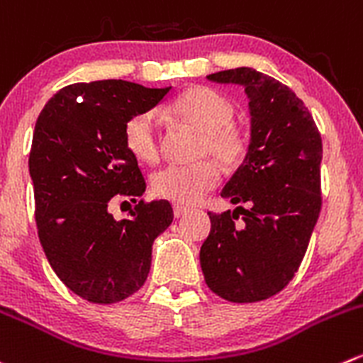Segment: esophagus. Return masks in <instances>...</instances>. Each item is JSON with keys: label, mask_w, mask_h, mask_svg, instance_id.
Masks as SVG:
<instances>
[{"label": "esophagus", "mask_w": 363, "mask_h": 363, "mask_svg": "<svg viewBox=\"0 0 363 363\" xmlns=\"http://www.w3.org/2000/svg\"><path fill=\"white\" fill-rule=\"evenodd\" d=\"M186 213H189V209H188V207H184V206H179V203H175V206H174V216H175V218H181V216H184Z\"/></svg>", "instance_id": "1"}]
</instances>
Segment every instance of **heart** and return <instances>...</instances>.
<instances>
[{"mask_svg": "<svg viewBox=\"0 0 363 363\" xmlns=\"http://www.w3.org/2000/svg\"><path fill=\"white\" fill-rule=\"evenodd\" d=\"M175 121L200 131L196 157L211 156L223 167H234L245 154V136L232 124L234 106L209 86H193L168 106ZM124 142L129 152L143 163L160 160V131L152 111L133 115L124 125ZM220 177L216 164L200 160L191 164H168L152 175L156 195L177 203H195L214 188Z\"/></svg>", "mask_w": 363, "mask_h": 363, "instance_id": "b5f03b06", "label": "heart"}]
</instances>
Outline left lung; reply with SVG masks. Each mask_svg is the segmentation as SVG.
Listing matches in <instances>:
<instances>
[{
    "label": "left lung",
    "instance_id": "left-lung-1",
    "mask_svg": "<svg viewBox=\"0 0 363 363\" xmlns=\"http://www.w3.org/2000/svg\"><path fill=\"white\" fill-rule=\"evenodd\" d=\"M207 79L245 88L250 145L221 189L223 199L246 207L209 213L200 266L218 296L253 303L280 293L307 252L321 211V135L289 86L252 67L220 70ZM239 213L242 225L233 223Z\"/></svg>",
    "mask_w": 363,
    "mask_h": 363
}]
</instances>
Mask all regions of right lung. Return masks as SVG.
<instances>
[{"label": "right lung", "instance_id": "1", "mask_svg": "<svg viewBox=\"0 0 363 363\" xmlns=\"http://www.w3.org/2000/svg\"><path fill=\"white\" fill-rule=\"evenodd\" d=\"M170 90L122 79L74 83L38 115L28 161L38 239L58 279L83 300L110 305L135 294L149 275L154 239L174 220L167 200H140L129 220L108 211L113 196L136 202L145 191L125 122Z\"/></svg>", "mask_w": 363, "mask_h": 363}]
</instances>
